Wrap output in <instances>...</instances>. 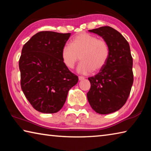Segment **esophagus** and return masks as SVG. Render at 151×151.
Returning a JSON list of instances; mask_svg holds the SVG:
<instances>
[{
    "mask_svg": "<svg viewBox=\"0 0 151 151\" xmlns=\"http://www.w3.org/2000/svg\"><path fill=\"white\" fill-rule=\"evenodd\" d=\"M85 79V77H83V76H78V80L79 81H83Z\"/></svg>",
    "mask_w": 151,
    "mask_h": 151,
    "instance_id": "1",
    "label": "esophagus"
}]
</instances>
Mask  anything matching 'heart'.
I'll list each match as a JSON object with an SVG mask.
<instances>
[{"mask_svg":"<svg viewBox=\"0 0 151 151\" xmlns=\"http://www.w3.org/2000/svg\"><path fill=\"white\" fill-rule=\"evenodd\" d=\"M109 55L110 48L106 41L88 33L76 35L70 45H64L61 50L63 63L69 69L75 67L80 57L82 62L78 66L77 72L83 75L103 69Z\"/></svg>","mask_w":151,"mask_h":151,"instance_id":"heart-1","label":"heart"}]
</instances>
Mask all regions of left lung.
<instances>
[{"instance_id":"obj_1","label":"left lung","mask_w":151,"mask_h":151,"mask_svg":"<svg viewBox=\"0 0 151 151\" xmlns=\"http://www.w3.org/2000/svg\"><path fill=\"white\" fill-rule=\"evenodd\" d=\"M108 43L110 55L106 65L97 75L88 78L91 88L87 99L94 111L110 114L126 103L133 83L132 57L130 46L121 33L111 27L89 30Z\"/></svg>"}]
</instances>
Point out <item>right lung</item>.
I'll list each match as a JSON object with an SVG mask.
<instances>
[{"label":"right lung","instance_id":"right-lung-1","mask_svg":"<svg viewBox=\"0 0 151 151\" xmlns=\"http://www.w3.org/2000/svg\"><path fill=\"white\" fill-rule=\"evenodd\" d=\"M70 33L41 31L24 45L19 59L22 91L33 108L42 113L62 109L68 92L78 83L61 58Z\"/></svg>","mask_w":151,"mask_h":151}]
</instances>
